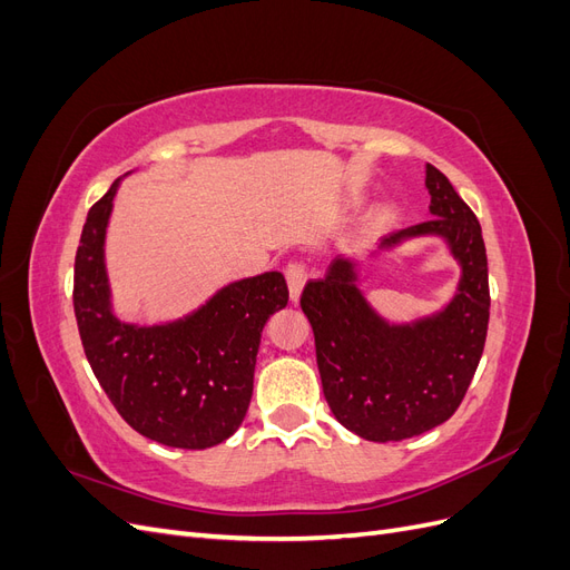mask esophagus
Segmentation results:
<instances>
[{
  "mask_svg": "<svg viewBox=\"0 0 570 570\" xmlns=\"http://www.w3.org/2000/svg\"><path fill=\"white\" fill-rule=\"evenodd\" d=\"M285 278H287V287H289V299L292 302H299L302 295V287L306 285V268L299 262H292L285 266Z\"/></svg>",
  "mask_w": 570,
  "mask_h": 570,
  "instance_id": "obj_1",
  "label": "esophagus"
}]
</instances>
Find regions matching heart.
Returning <instances> with one entry per match:
<instances>
[{"instance_id": "1", "label": "heart", "mask_w": 570, "mask_h": 570, "mask_svg": "<svg viewBox=\"0 0 570 570\" xmlns=\"http://www.w3.org/2000/svg\"><path fill=\"white\" fill-rule=\"evenodd\" d=\"M390 218H392V212H390V209H383V212H377L375 223H381V226H383V223H387Z\"/></svg>"}]
</instances>
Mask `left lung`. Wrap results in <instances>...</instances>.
<instances>
[{
	"label": "left lung",
	"instance_id": "obj_1",
	"mask_svg": "<svg viewBox=\"0 0 570 570\" xmlns=\"http://www.w3.org/2000/svg\"><path fill=\"white\" fill-rule=\"evenodd\" d=\"M433 218L381 239L442 237L461 266L442 312L387 323L356 287L358 264L337 256L325 278L308 281L302 312L314 327L323 394L335 419L371 442H400L444 423L480 364L490 321L488 254L475 214L435 166H425Z\"/></svg>",
	"mask_w": 570,
	"mask_h": 570
}]
</instances>
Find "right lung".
<instances>
[{"label":"right lung","mask_w":570,"mask_h":570,"mask_svg":"<svg viewBox=\"0 0 570 570\" xmlns=\"http://www.w3.org/2000/svg\"><path fill=\"white\" fill-rule=\"evenodd\" d=\"M118 183L88 212L76 252L73 308L85 356L132 430L178 450H209L245 421L262 331L287 306V283L268 271L220 287L178 321H120L105 264Z\"/></svg>","instance_id":"right-lung-1"}]
</instances>
